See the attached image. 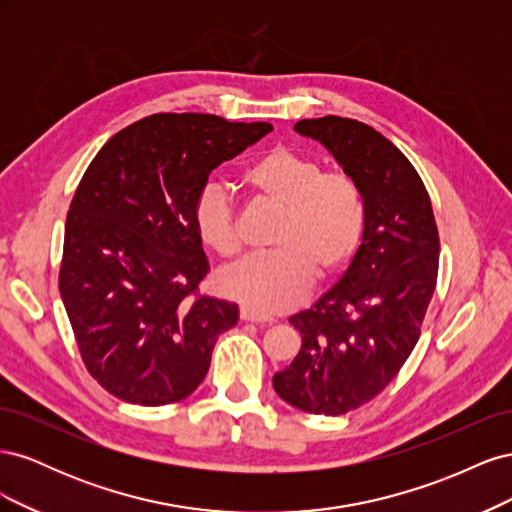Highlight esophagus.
Listing matches in <instances>:
<instances>
[{"label": "esophagus", "mask_w": 512, "mask_h": 512, "mask_svg": "<svg viewBox=\"0 0 512 512\" xmlns=\"http://www.w3.org/2000/svg\"><path fill=\"white\" fill-rule=\"evenodd\" d=\"M239 318H241V320H245V322H256V324H271V318H267V316H260L258 312H254V309L245 307V305L239 309Z\"/></svg>", "instance_id": "1"}]
</instances>
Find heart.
Returning a JSON list of instances; mask_svg holds the SVG:
<instances>
[{
  "mask_svg": "<svg viewBox=\"0 0 512 512\" xmlns=\"http://www.w3.org/2000/svg\"><path fill=\"white\" fill-rule=\"evenodd\" d=\"M243 181L284 209L277 250L252 256L220 273L228 297L258 314H280L303 301L314 275L333 280L359 250L365 226L356 185L290 147H273L245 168ZM192 220L200 241L222 258L241 250L235 207L220 183H205L194 198Z\"/></svg>",
  "mask_w": 512,
  "mask_h": 512,
  "instance_id": "heart-1",
  "label": "heart"
}]
</instances>
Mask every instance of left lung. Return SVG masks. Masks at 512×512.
Masks as SVG:
<instances>
[{
    "instance_id": "left-lung-1",
    "label": "left lung",
    "mask_w": 512,
    "mask_h": 512,
    "mask_svg": "<svg viewBox=\"0 0 512 512\" xmlns=\"http://www.w3.org/2000/svg\"><path fill=\"white\" fill-rule=\"evenodd\" d=\"M294 132L344 168L365 226L342 280L288 318L301 350L273 389L303 412L337 416L374 399L414 350L436 290L440 239L421 177L389 138L335 115L303 119Z\"/></svg>"
}]
</instances>
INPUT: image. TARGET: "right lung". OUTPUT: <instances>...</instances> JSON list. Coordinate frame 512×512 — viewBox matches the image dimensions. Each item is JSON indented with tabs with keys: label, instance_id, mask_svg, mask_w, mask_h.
I'll use <instances>...</instances> for the list:
<instances>
[{
	"label": "right lung",
	"instance_id": "obj_1",
	"mask_svg": "<svg viewBox=\"0 0 512 512\" xmlns=\"http://www.w3.org/2000/svg\"><path fill=\"white\" fill-rule=\"evenodd\" d=\"M271 130L203 113L151 115L117 132L85 170L59 292L89 374L111 395L164 406L205 380L239 307L192 299L209 273L194 198L215 168Z\"/></svg>",
	"mask_w": 512,
	"mask_h": 512
}]
</instances>
